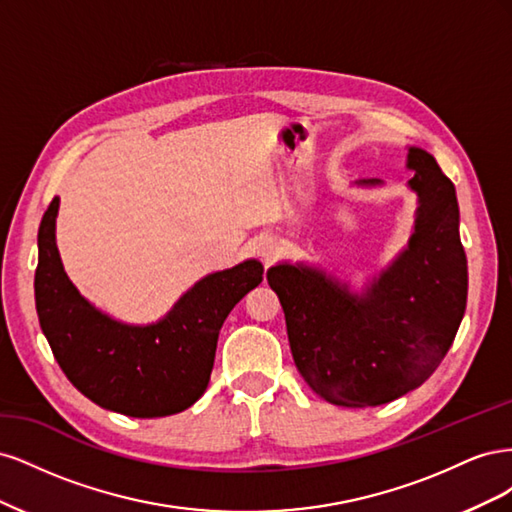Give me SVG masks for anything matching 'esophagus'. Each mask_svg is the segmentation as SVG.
Segmentation results:
<instances>
[{
    "instance_id": "obj_1",
    "label": "esophagus",
    "mask_w": 512,
    "mask_h": 512,
    "mask_svg": "<svg viewBox=\"0 0 512 512\" xmlns=\"http://www.w3.org/2000/svg\"><path fill=\"white\" fill-rule=\"evenodd\" d=\"M256 252L265 258L267 262L275 256V252H277V245L271 241V239H265V241H258L256 243Z\"/></svg>"
}]
</instances>
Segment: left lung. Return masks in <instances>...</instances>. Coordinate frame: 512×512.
I'll return each mask as SVG.
<instances>
[{
    "mask_svg": "<svg viewBox=\"0 0 512 512\" xmlns=\"http://www.w3.org/2000/svg\"><path fill=\"white\" fill-rule=\"evenodd\" d=\"M406 166L418 196L414 232L363 297L320 269L282 262L267 271L284 307L294 365L335 406H382L421 386L453 346L466 312L468 260L455 185L418 147L408 149Z\"/></svg>",
    "mask_w": 512,
    "mask_h": 512,
    "instance_id": "left-lung-1",
    "label": "left lung"
}]
</instances>
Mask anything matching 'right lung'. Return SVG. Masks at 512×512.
<instances>
[{"instance_id":"add662e5","label":"right lung","mask_w":512,"mask_h":512,"mask_svg":"<svg viewBox=\"0 0 512 512\" xmlns=\"http://www.w3.org/2000/svg\"><path fill=\"white\" fill-rule=\"evenodd\" d=\"M59 198L38 230L36 309L61 371L100 408L136 418L177 414L205 393L218 335L230 309L262 282V265H241L196 282L170 312L134 327L100 312L74 288L55 243Z\"/></svg>"}]
</instances>
